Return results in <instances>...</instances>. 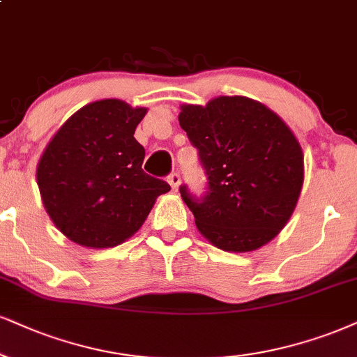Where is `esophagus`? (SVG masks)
Instances as JSON below:
<instances>
[{"mask_svg": "<svg viewBox=\"0 0 357 357\" xmlns=\"http://www.w3.org/2000/svg\"><path fill=\"white\" fill-rule=\"evenodd\" d=\"M169 183H170L172 190H177L178 185H180V174H177V172H174V174H170Z\"/></svg>", "mask_w": 357, "mask_h": 357, "instance_id": "obj_1", "label": "esophagus"}]
</instances>
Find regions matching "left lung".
I'll list each match as a JSON object with an SVG mask.
<instances>
[{"label": "left lung", "instance_id": "obj_1", "mask_svg": "<svg viewBox=\"0 0 357 357\" xmlns=\"http://www.w3.org/2000/svg\"><path fill=\"white\" fill-rule=\"evenodd\" d=\"M178 124L199 149L208 192L180 195L213 246L231 253L261 248L296 208L305 162L296 135L278 114L245 96L180 105Z\"/></svg>", "mask_w": 357, "mask_h": 357}]
</instances>
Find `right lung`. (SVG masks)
Here are the masks:
<instances>
[{"label": "right lung", "mask_w": 357, "mask_h": 357, "mask_svg": "<svg viewBox=\"0 0 357 357\" xmlns=\"http://www.w3.org/2000/svg\"><path fill=\"white\" fill-rule=\"evenodd\" d=\"M147 107L121 99L96 100L74 112L38 162L41 200L57 230L87 248L129 240L170 190L142 170L144 147L134 137Z\"/></svg>", "instance_id": "1"}]
</instances>
